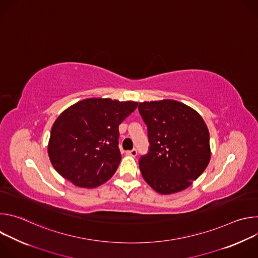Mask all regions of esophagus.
Returning a JSON list of instances; mask_svg holds the SVG:
<instances>
[{
  "label": "esophagus",
  "mask_w": 258,
  "mask_h": 258,
  "mask_svg": "<svg viewBox=\"0 0 258 258\" xmlns=\"http://www.w3.org/2000/svg\"><path fill=\"white\" fill-rule=\"evenodd\" d=\"M126 154H127V155H130V156H133V157H135V156H137V154H138V151H137L136 149H133V150H128V151H126Z\"/></svg>",
  "instance_id": "esophagus-1"
}]
</instances>
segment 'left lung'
Masks as SVG:
<instances>
[{
    "label": "left lung",
    "mask_w": 258,
    "mask_h": 258,
    "mask_svg": "<svg viewBox=\"0 0 258 258\" xmlns=\"http://www.w3.org/2000/svg\"><path fill=\"white\" fill-rule=\"evenodd\" d=\"M147 125L149 151L139 166L144 179L160 194H172L192 185L210 160L209 132L191 107L174 100L139 103Z\"/></svg>",
    "instance_id": "obj_1"
}]
</instances>
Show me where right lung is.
<instances>
[{
    "instance_id": "right-lung-1",
    "label": "right lung",
    "mask_w": 258,
    "mask_h": 258,
    "mask_svg": "<svg viewBox=\"0 0 258 258\" xmlns=\"http://www.w3.org/2000/svg\"><path fill=\"white\" fill-rule=\"evenodd\" d=\"M137 106L133 101L91 98L67 108L55 120L48 145L57 172L82 188L107 181L121 160L118 126Z\"/></svg>"
}]
</instances>
